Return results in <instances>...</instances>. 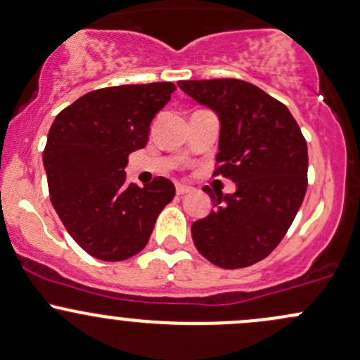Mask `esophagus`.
<instances>
[{"mask_svg":"<svg viewBox=\"0 0 360 360\" xmlns=\"http://www.w3.org/2000/svg\"><path fill=\"white\" fill-rule=\"evenodd\" d=\"M188 192H192V187H188V185H181V184L176 185V194L179 195L188 194Z\"/></svg>","mask_w":360,"mask_h":360,"instance_id":"34e87169","label":"esophagus"}]
</instances>
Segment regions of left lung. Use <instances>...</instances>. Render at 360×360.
<instances>
[{
    "label": "left lung",
    "mask_w": 360,
    "mask_h": 360,
    "mask_svg": "<svg viewBox=\"0 0 360 360\" xmlns=\"http://www.w3.org/2000/svg\"><path fill=\"white\" fill-rule=\"evenodd\" d=\"M179 87L219 118L214 175L233 194H212V211L192 223L200 254L225 269L247 268L273 252L307 191V142L288 108L238 79L181 80Z\"/></svg>",
    "instance_id": "obj_1"
}]
</instances>
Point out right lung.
Here are the masks:
<instances>
[{
    "mask_svg": "<svg viewBox=\"0 0 360 360\" xmlns=\"http://www.w3.org/2000/svg\"><path fill=\"white\" fill-rule=\"evenodd\" d=\"M175 84L104 87L65 108L48 134L42 163L49 197L72 238L101 261H125L149 242L175 185L158 176L127 184L129 154L146 148L150 122Z\"/></svg>",
    "mask_w": 360,
    "mask_h": 360,
    "instance_id": "1",
    "label": "right lung"
}]
</instances>
